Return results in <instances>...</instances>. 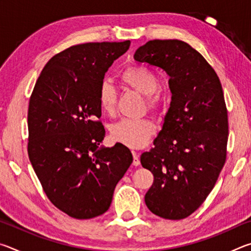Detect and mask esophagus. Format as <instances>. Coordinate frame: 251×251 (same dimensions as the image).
<instances>
[{
  "label": "esophagus",
  "mask_w": 251,
  "mask_h": 251,
  "mask_svg": "<svg viewBox=\"0 0 251 251\" xmlns=\"http://www.w3.org/2000/svg\"><path fill=\"white\" fill-rule=\"evenodd\" d=\"M131 154H133V157H134L133 165H134V166H138V165L141 164V161H139V156H138V152H136L135 151H131Z\"/></svg>",
  "instance_id": "obj_1"
}]
</instances>
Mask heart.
Wrapping results in <instances>:
<instances>
[{"label": "heart", "instance_id": "b5f03b06", "mask_svg": "<svg viewBox=\"0 0 251 251\" xmlns=\"http://www.w3.org/2000/svg\"><path fill=\"white\" fill-rule=\"evenodd\" d=\"M121 82L129 90L146 96L148 109L158 110L163 104L160 94L156 93L158 88V78L154 72L144 66L131 65L126 67L120 75ZM99 104L101 112L113 116L116 112V91L107 82L101 83L99 90ZM155 133V126L148 120H123L110 129V136L114 142L129 148H141L145 146Z\"/></svg>", "mask_w": 251, "mask_h": 251}]
</instances>
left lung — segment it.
Instances as JSON below:
<instances>
[{"mask_svg":"<svg viewBox=\"0 0 251 251\" xmlns=\"http://www.w3.org/2000/svg\"><path fill=\"white\" fill-rule=\"evenodd\" d=\"M169 76L172 101L154 147L141 163L154 175L145 195L152 214L179 220L206 201L226 161L228 115L219 77L202 55L179 40H154L134 54Z\"/></svg>","mask_w":251,"mask_h":251,"instance_id":"obj_1","label":"left lung"}]
</instances>
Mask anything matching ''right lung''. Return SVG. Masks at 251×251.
<instances>
[{"label":"right lung","mask_w":251,"mask_h":251,"mask_svg":"<svg viewBox=\"0 0 251 251\" xmlns=\"http://www.w3.org/2000/svg\"><path fill=\"white\" fill-rule=\"evenodd\" d=\"M130 41L71 46L50 59L28 104L27 152L46 196L76 219L103 215L133 163L126 146L105 137L99 90Z\"/></svg>","instance_id":"add662e5"}]
</instances>
